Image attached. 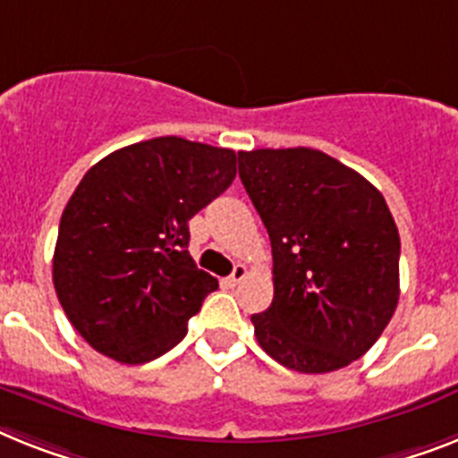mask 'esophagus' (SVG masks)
<instances>
[{
  "label": "esophagus",
  "instance_id": "obj_1",
  "mask_svg": "<svg viewBox=\"0 0 458 458\" xmlns=\"http://www.w3.org/2000/svg\"><path fill=\"white\" fill-rule=\"evenodd\" d=\"M245 276H248V267H245V264H236L232 271V276L226 278V283H229V285H238V283L243 281Z\"/></svg>",
  "mask_w": 458,
  "mask_h": 458
}]
</instances>
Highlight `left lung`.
Returning <instances> with one entry per match:
<instances>
[{"mask_svg": "<svg viewBox=\"0 0 458 458\" xmlns=\"http://www.w3.org/2000/svg\"><path fill=\"white\" fill-rule=\"evenodd\" d=\"M274 255V301L252 316L276 362L335 372L372 349L400 297V236L384 196L318 149L238 152Z\"/></svg>", "mask_w": 458, "mask_h": 458, "instance_id": "1", "label": "left lung"}]
</instances>
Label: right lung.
<instances>
[{
    "label": "right lung",
    "mask_w": 458,
    "mask_h": 458,
    "mask_svg": "<svg viewBox=\"0 0 458 458\" xmlns=\"http://www.w3.org/2000/svg\"><path fill=\"white\" fill-rule=\"evenodd\" d=\"M236 177L233 149L165 135L116 149L60 217L53 285L74 330L123 365L164 356L217 290L189 255V220Z\"/></svg>",
    "instance_id": "add662e5"
}]
</instances>
